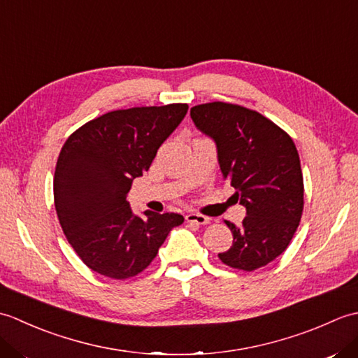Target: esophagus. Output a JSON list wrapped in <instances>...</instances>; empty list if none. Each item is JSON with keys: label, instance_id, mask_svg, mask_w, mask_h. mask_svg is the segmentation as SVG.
I'll list each match as a JSON object with an SVG mask.
<instances>
[{"label": "esophagus", "instance_id": "34e87169", "mask_svg": "<svg viewBox=\"0 0 358 358\" xmlns=\"http://www.w3.org/2000/svg\"><path fill=\"white\" fill-rule=\"evenodd\" d=\"M186 222L187 223H195V224H208L210 222V218L206 215H201V214H196V212H189L186 215Z\"/></svg>", "mask_w": 358, "mask_h": 358}]
</instances>
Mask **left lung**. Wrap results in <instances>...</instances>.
<instances>
[{"label": "left lung", "mask_w": 358, "mask_h": 358, "mask_svg": "<svg viewBox=\"0 0 358 358\" xmlns=\"http://www.w3.org/2000/svg\"><path fill=\"white\" fill-rule=\"evenodd\" d=\"M191 117L217 143L223 177L246 208L241 226L226 222L234 235L218 254L232 269L252 272L273 262L291 243L303 214L300 157L287 132L257 110L214 101L194 106Z\"/></svg>", "instance_id": "left-lung-1"}]
</instances>
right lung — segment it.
I'll return each instance as SVG.
<instances>
[{
	"instance_id": "1",
	"label": "right lung",
	"mask_w": 358,
	"mask_h": 358,
	"mask_svg": "<svg viewBox=\"0 0 358 358\" xmlns=\"http://www.w3.org/2000/svg\"><path fill=\"white\" fill-rule=\"evenodd\" d=\"M189 106L173 103L104 113L78 127L59 152L53 200L67 241L89 269L113 280L138 275L183 215L146 210L126 200Z\"/></svg>"
}]
</instances>
